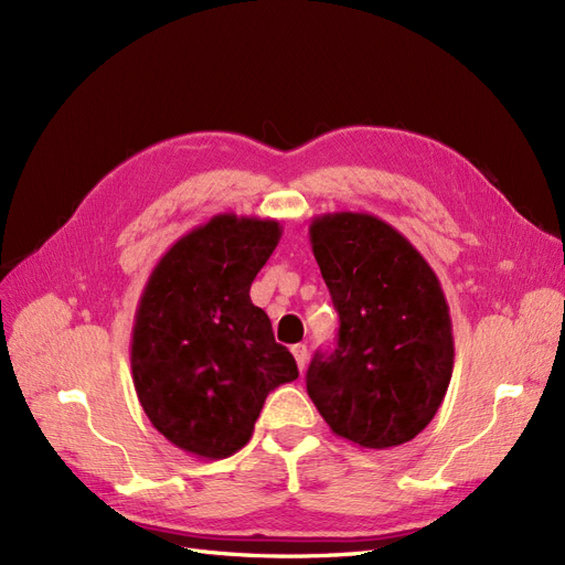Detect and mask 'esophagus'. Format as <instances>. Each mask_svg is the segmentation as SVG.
<instances>
[{
	"label": "esophagus",
	"mask_w": 565,
	"mask_h": 565,
	"mask_svg": "<svg viewBox=\"0 0 565 565\" xmlns=\"http://www.w3.org/2000/svg\"><path fill=\"white\" fill-rule=\"evenodd\" d=\"M292 355H295V361H297L299 370H303V367H306V361H309V349H306L303 344H295V347H292Z\"/></svg>",
	"instance_id": "1"
}]
</instances>
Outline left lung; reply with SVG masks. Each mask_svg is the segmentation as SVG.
Instances as JSON below:
<instances>
[{
	"instance_id": "1",
	"label": "left lung",
	"mask_w": 565,
	"mask_h": 565,
	"mask_svg": "<svg viewBox=\"0 0 565 565\" xmlns=\"http://www.w3.org/2000/svg\"><path fill=\"white\" fill-rule=\"evenodd\" d=\"M309 235L339 332L334 351L313 355L306 391L339 438L403 446L434 419L452 377L446 295L413 243L377 216L322 214Z\"/></svg>"
}]
</instances>
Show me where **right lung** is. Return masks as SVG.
Listing matches in <instances>:
<instances>
[{
    "label": "right lung",
    "mask_w": 565,
    "mask_h": 565,
    "mask_svg": "<svg viewBox=\"0 0 565 565\" xmlns=\"http://www.w3.org/2000/svg\"><path fill=\"white\" fill-rule=\"evenodd\" d=\"M280 235L273 218L212 216L164 252L143 287L134 388L150 424L188 455L224 459L245 448L268 393L299 377L249 299Z\"/></svg>",
    "instance_id": "add662e5"
}]
</instances>
